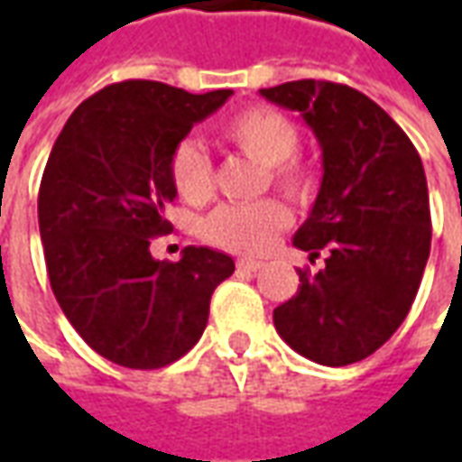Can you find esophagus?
Wrapping results in <instances>:
<instances>
[{
    "instance_id": "1",
    "label": "esophagus",
    "mask_w": 462,
    "mask_h": 462,
    "mask_svg": "<svg viewBox=\"0 0 462 462\" xmlns=\"http://www.w3.org/2000/svg\"><path fill=\"white\" fill-rule=\"evenodd\" d=\"M262 267L260 260H237V270H245V272H257Z\"/></svg>"
}]
</instances>
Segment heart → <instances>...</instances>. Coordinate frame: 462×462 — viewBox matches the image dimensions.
<instances>
[{"label":"heart","instance_id":"heart-1","mask_svg":"<svg viewBox=\"0 0 462 462\" xmlns=\"http://www.w3.org/2000/svg\"><path fill=\"white\" fill-rule=\"evenodd\" d=\"M220 138L270 168V180L291 200H310L317 190V175L294 152L300 151V128L272 106H247L220 125ZM171 182L190 205H202L215 192L210 158L195 143H178L171 152ZM290 225V210L280 200L254 205H222L202 222V237L222 250L262 252Z\"/></svg>","mask_w":462,"mask_h":462}]
</instances>
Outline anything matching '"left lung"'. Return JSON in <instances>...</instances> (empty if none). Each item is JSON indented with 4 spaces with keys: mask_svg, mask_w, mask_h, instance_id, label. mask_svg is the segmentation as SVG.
<instances>
[{
    "mask_svg": "<svg viewBox=\"0 0 462 462\" xmlns=\"http://www.w3.org/2000/svg\"><path fill=\"white\" fill-rule=\"evenodd\" d=\"M300 111L321 145V188L294 245L321 252L319 272L300 270V290L274 310L297 354L348 366L383 346L416 300L430 252V208L420 155L391 116L356 88L290 81L260 88Z\"/></svg>",
    "mask_w": 462,
    "mask_h": 462,
    "instance_id": "8db88e82",
    "label": "left lung"
}]
</instances>
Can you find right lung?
<instances>
[{"label":"right lung","mask_w":462,"mask_h":462,"mask_svg":"<svg viewBox=\"0 0 462 462\" xmlns=\"http://www.w3.org/2000/svg\"><path fill=\"white\" fill-rule=\"evenodd\" d=\"M230 96L111 84L76 108L51 148L39 188L49 282L81 339L118 366L185 356L208 327L212 291L235 272L210 247L190 245L178 262L151 254L152 237L172 230L171 152Z\"/></svg>","instance_id":"add662e5"}]
</instances>
